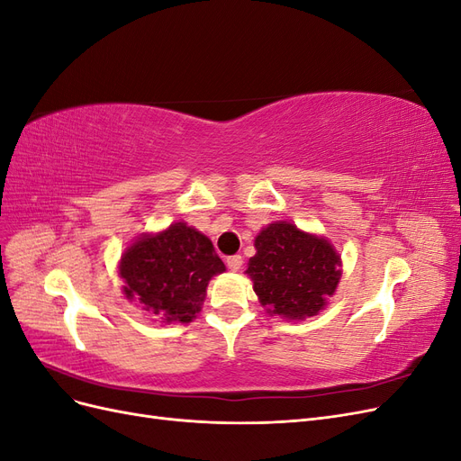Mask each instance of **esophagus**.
<instances>
[{
  "mask_svg": "<svg viewBox=\"0 0 461 461\" xmlns=\"http://www.w3.org/2000/svg\"><path fill=\"white\" fill-rule=\"evenodd\" d=\"M242 263H244L242 256H230V258H227V265H229L230 271H239L242 267Z\"/></svg>",
  "mask_w": 461,
  "mask_h": 461,
  "instance_id": "esophagus-1",
  "label": "esophagus"
}]
</instances>
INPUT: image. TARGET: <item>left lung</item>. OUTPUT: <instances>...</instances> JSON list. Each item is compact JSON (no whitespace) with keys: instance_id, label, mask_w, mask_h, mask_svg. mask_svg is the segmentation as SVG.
<instances>
[{"instance_id":"obj_1","label":"left lung","mask_w":461,"mask_h":461,"mask_svg":"<svg viewBox=\"0 0 461 461\" xmlns=\"http://www.w3.org/2000/svg\"><path fill=\"white\" fill-rule=\"evenodd\" d=\"M254 246L246 273L267 313L302 321L325 308L342 276L340 256L327 239L278 221L259 230Z\"/></svg>"}]
</instances>
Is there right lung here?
Masks as SVG:
<instances>
[{"instance_id":"obj_1","label":"right lung","mask_w":461,"mask_h":461,"mask_svg":"<svg viewBox=\"0 0 461 461\" xmlns=\"http://www.w3.org/2000/svg\"><path fill=\"white\" fill-rule=\"evenodd\" d=\"M222 271L212 240L183 221L142 234L119 263L124 296L163 323H190L202 310L207 283Z\"/></svg>"}]
</instances>
